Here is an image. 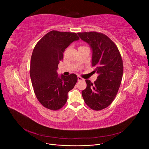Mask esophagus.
Here are the masks:
<instances>
[{
    "label": "esophagus",
    "instance_id": "1",
    "mask_svg": "<svg viewBox=\"0 0 149 149\" xmlns=\"http://www.w3.org/2000/svg\"><path fill=\"white\" fill-rule=\"evenodd\" d=\"M84 80L81 77H80V76H78V81H83Z\"/></svg>",
    "mask_w": 149,
    "mask_h": 149
}]
</instances>
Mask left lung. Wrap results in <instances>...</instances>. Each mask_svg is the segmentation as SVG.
Instances as JSON below:
<instances>
[{
  "instance_id": "8db88e82",
  "label": "left lung",
  "mask_w": 149,
  "mask_h": 149,
  "mask_svg": "<svg viewBox=\"0 0 149 149\" xmlns=\"http://www.w3.org/2000/svg\"><path fill=\"white\" fill-rule=\"evenodd\" d=\"M92 50L93 71L98 74L93 83L86 79V88L82 91L85 103L95 111L109 106L115 99L123 74V63L119 49L106 35L90 31L78 33Z\"/></svg>"
}]
</instances>
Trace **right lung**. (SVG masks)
<instances>
[{"mask_svg":"<svg viewBox=\"0 0 149 149\" xmlns=\"http://www.w3.org/2000/svg\"><path fill=\"white\" fill-rule=\"evenodd\" d=\"M78 40L76 33L52 30L42 37L33 49L30 70L31 83L38 100L49 109L58 110L63 106L68 93L77 82L75 74L59 76L57 70L65 49Z\"/></svg>","mask_w":149,"mask_h":149,"instance_id":"obj_1","label":"right lung"}]
</instances>
